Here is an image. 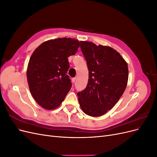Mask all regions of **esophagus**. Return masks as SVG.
<instances>
[{"label": "esophagus", "mask_w": 157, "mask_h": 157, "mask_svg": "<svg viewBox=\"0 0 157 157\" xmlns=\"http://www.w3.org/2000/svg\"><path fill=\"white\" fill-rule=\"evenodd\" d=\"M71 80H72V82L73 83H75V81H76V78H73L72 79H71Z\"/></svg>", "instance_id": "esophagus-1"}]
</instances>
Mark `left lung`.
<instances>
[{"instance_id": "obj_1", "label": "left lung", "mask_w": 157, "mask_h": 157, "mask_svg": "<svg viewBox=\"0 0 157 157\" xmlns=\"http://www.w3.org/2000/svg\"><path fill=\"white\" fill-rule=\"evenodd\" d=\"M89 71L88 84L77 94L82 111L100 117L115 105L124 93L128 79L126 61L110 46L80 41Z\"/></svg>"}]
</instances>
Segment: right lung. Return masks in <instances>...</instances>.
Masks as SVG:
<instances>
[{
  "label": "right lung",
  "mask_w": 157,
  "mask_h": 157,
  "mask_svg": "<svg viewBox=\"0 0 157 157\" xmlns=\"http://www.w3.org/2000/svg\"><path fill=\"white\" fill-rule=\"evenodd\" d=\"M78 40L58 38L44 42L33 52L27 69L29 90L36 103L47 110L58 107L72 84L67 75L68 57L75 55Z\"/></svg>",
  "instance_id": "1"
}]
</instances>
